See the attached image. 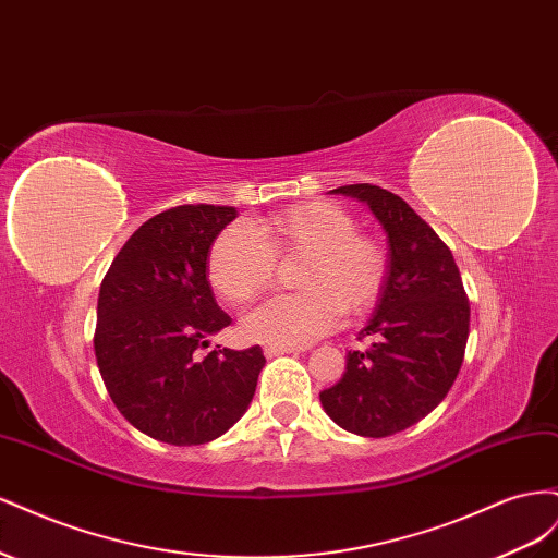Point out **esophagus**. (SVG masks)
<instances>
[{"label":"esophagus","mask_w":558,"mask_h":558,"mask_svg":"<svg viewBox=\"0 0 558 558\" xmlns=\"http://www.w3.org/2000/svg\"><path fill=\"white\" fill-rule=\"evenodd\" d=\"M263 351H265L267 359L283 356V353H300V349H293V347H275V344H267Z\"/></svg>","instance_id":"34e87169"}]
</instances>
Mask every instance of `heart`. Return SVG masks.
<instances>
[{
    "label": "heart",
    "instance_id": "1",
    "mask_svg": "<svg viewBox=\"0 0 558 558\" xmlns=\"http://www.w3.org/2000/svg\"><path fill=\"white\" fill-rule=\"evenodd\" d=\"M277 256H305L300 286L244 316L246 337L275 347H307L342 324L347 305L359 312L373 302L386 277L381 246L356 232V221L332 202H310L263 218L234 223L209 251V281L232 305H244L275 279Z\"/></svg>",
    "mask_w": 558,
    "mask_h": 558
}]
</instances>
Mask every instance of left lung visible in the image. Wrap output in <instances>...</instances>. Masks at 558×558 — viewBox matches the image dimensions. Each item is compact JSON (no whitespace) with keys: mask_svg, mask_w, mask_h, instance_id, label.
Returning a JSON list of instances; mask_svg holds the SVG:
<instances>
[{"mask_svg":"<svg viewBox=\"0 0 558 558\" xmlns=\"http://www.w3.org/2000/svg\"><path fill=\"white\" fill-rule=\"evenodd\" d=\"M330 193L375 214L388 260L375 314L361 330L375 342L347 353L342 379L320 391V404L349 433L388 437L418 424L449 393L465 356L470 302L449 246L402 197L373 183Z\"/></svg>","mask_w":558,"mask_h":558,"instance_id":"obj_1","label":"left lung"}]
</instances>
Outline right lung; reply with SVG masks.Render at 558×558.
Returning a JSON list of instances; mask_svg holds the SVG:
<instances>
[{
  "label": "right lung",
  "mask_w": 558,
  "mask_h": 558,
  "mask_svg": "<svg viewBox=\"0 0 558 558\" xmlns=\"http://www.w3.org/2000/svg\"><path fill=\"white\" fill-rule=\"evenodd\" d=\"M234 216V207L181 205L148 218L99 286V375L118 412L167 445H205L238 424L265 365L260 347L197 353L230 326L207 263Z\"/></svg>",
  "instance_id": "obj_1"
}]
</instances>
